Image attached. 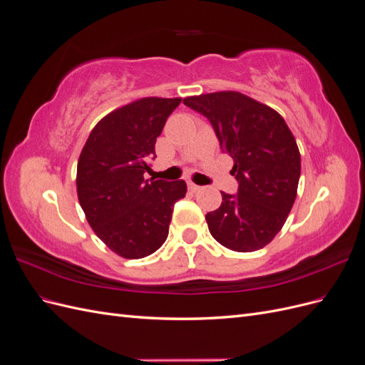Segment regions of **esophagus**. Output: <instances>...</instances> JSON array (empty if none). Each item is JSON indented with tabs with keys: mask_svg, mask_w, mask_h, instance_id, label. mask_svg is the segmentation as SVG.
<instances>
[{
	"mask_svg": "<svg viewBox=\"0 0 365 365\" xmlns=\"http://www.w3.org/2000/svg\"><path fill=\"white\" fill-rule=\"evenodd\" d=\"M187 187H189V190H192V192H197V190L201 189L200 185H196V184H195V182H192V181L187 182Z\"/></svg>",
	"mask_w": 365,
	"mask_h": 365,
	"instance_id": "esophagus-1",
	"label": "esophagus"
}]
</instances>
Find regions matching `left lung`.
Wrapping results in <instances>:
<instances>
[{
	"label": "left lung",
	"instance_id": "1",
	"mask_svg": "<svg viewBox=\"0 0 365 365\" xmlns=\"http://www.w3.org/2000/svg\"><path fill=\"white\" fill-rule=\"evenodd\" d=\"M212 123L219 146L233 158L237 193L205 215L220 245L251 252L268 245L286 222L297 196L302 158L283 117L236 91L184 98Z\"/></svg>",
	"mask_w": 365,
	"mask_h": 365
}]
</instances>
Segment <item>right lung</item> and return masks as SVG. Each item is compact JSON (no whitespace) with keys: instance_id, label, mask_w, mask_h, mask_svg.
<instances>
[{"instance_id":"1","label":"right lung","mask_w":365,"mask_h":365,"mask_svg":"<svg viewBox=\"0 0 365 365\" xmlns=\"http://www.w3.org/2000/svg\"><path fill=\"white\" fill-rule=\"evenodd\" d=\"M181 98L146 97L115 109L91 130L77 163V196L88 224L118 256L141 259L168 239L185 181L150 178L155 141Z\"/></svg>"}]
</instances>
